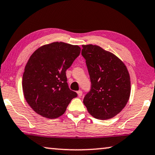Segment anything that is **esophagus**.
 I'll list each match as a JSON object with an SVG mask.
<instances>
[{
    "label": "esophagus",
    "mask_w": 155,
    "mask_h": 155,
    "mask_svg": "<svg viewBox=\"0 0 155 155\" xmlns=\"http://www.w3.org/2000/svg\"><path fill=\"white\" fill-rule=\"evenodd\" d=\"M77 94H78V96L79 97H81V96H82V91H78L77 92Z\"/></svg>",
    "instance_id": "1"
}]
</instances>
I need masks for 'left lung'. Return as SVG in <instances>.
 <instances>
[{"label": "left lung", "instance_id": "8db88e82", "mask_svg": "<svg viewBox=\"0 0 155 155\" xmlns=\"http://www.w3.org/2000/svg\"><path fill=\"white\" fill-rule=\"evenodd\" d=\"M91 82L84 105L92 116L107 120L117 115L130 96V77L125 64L115 54L96 45H82Z\"/></svg>", "mask_w": 155, "mask_h": 155}]
</instances>
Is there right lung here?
Masks as SVG:
<instances>
[{
    "label": "right lung",
    "instance_id": "obj_1",
    "mask_svg": "<svg viewBox=\"0 0 155 155\" xmlns=\"http://www.w3.org/2000/svg\"><path fill=\"white\" fill-rule=\"evenodd\" d=\"M77 45L53 42L37 49L26 64L22 88L25 99L37 114L56 118L78 94L68 88L66 71L79 56Z\"/></svg>",
    "mask_w": 155,
    "mask_h": 155
}]
</instances>
